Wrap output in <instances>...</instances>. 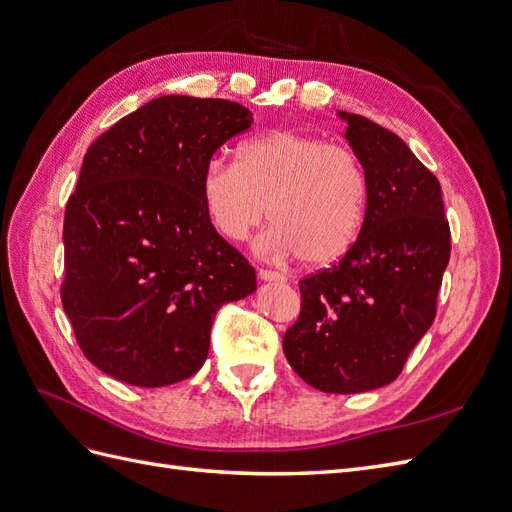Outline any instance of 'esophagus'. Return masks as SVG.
<instances>
[{
    "label": "esophagus",
    "mask_w": 512,
    "mask_h": 512,
    "mask_svg": "<svg viewBox=\"0 0 512 512\" xmlns=\"http://www.w3.org/2000/svg\"><path fill=\"white\" fill-rule=\"evenodd\" d=\"M258 277L262 282H286L284 273H277L271 269H258Z\"/></svg>",
    "instance_id": "34e87169"
}]
</instances>
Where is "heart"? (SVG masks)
Returning <instances> with one entry per match:
<instances>
[{"label": "heart", "mask_w": 512, "mask_h": 512, "mask_svg": "<svg viewBox=\"0 0 512 512\" xmlns=\"http://www.w3.org/2000/svg\"><path fill=\"white\" fill-rule=\"evenodd\" d=\"M200 194L224 239L245 241L269 213L275 224L256 241L260 256L329 267L361 237L369 181L352 147L299 130H271L245 141L237 162L209 160Z\"/></svg>", "instance_id": "b5f03b06"}]
</instances>
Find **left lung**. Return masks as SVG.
<instances>
[{"instance_id":"left-lung-1","label":"left lung","mask_w":512,"mask_h":512,"mask_svg":"<svg viewBox=\"0 0 512 512\" xmlns=\"http://www.w3.org/2000/svg\"><path fill=\"white\" fill-rule=\"evenodd\" d=\"M337 115L367 170V220L342 260L299 282L301 314L284 354L314 389L348 395L391 384L431 327L451 228L440 181L397 134Z\"/></svg>"}]
</instances>
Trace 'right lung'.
<instances>
[{"label": "right lung", "instance_id": "add662e5", "mask_svg": "<svg viewBox=\"0 0 512 512\" xmlns=\"http://www.w3.org/2000/svg\"><path fill=\"white\" fill-rule=\"evenodd\" d=\"M252 121L230 100L162 96L87 149L66 205L61 303L106 376L143 389L194 376L218 309L256 290L200 194L213 153Z\"/></svg>", "mask_w": 512, "mask_h": 512}]
</instances>
